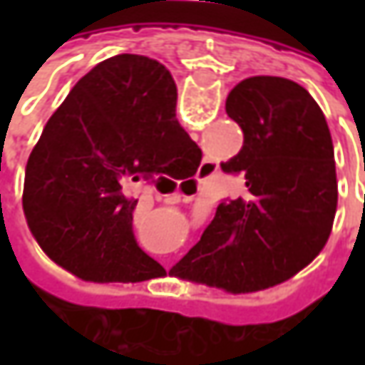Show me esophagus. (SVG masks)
<instances>
[{
    "label": "esophagus",
    "instance_id": "34e87169",
    "mask_svg": "<svg viewBox=\"0 0 365 365\" xmlns=\"http://www.w3.org/2000/svg\"><path fill=\"white\" fill-rule=\"evenodd\" d=\"M207 170H211V164H207V162H203V173H207Z\"/></svg>",
    "mask_w": 365,
    "mask_h": 365
}]
</instances>
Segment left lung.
Segmentation results:
<instances>
[{
	"label": "left lung",
	"instance_id": "1",
	"mask_svg": "<svg viewBox=\"0 0 365 365\" xmlns=\"http://www.w3.org/2000/svg\"><path fill=\"white\" fill-rule=\"evenodd\" d=\"M225 111L242 128L244 146L221 168L242 173L247 192L219 205L173 272L245 294L284 282L323 250L337 207L335 154L321 107L290 78H244ZM299 239L307 245L292 252Z\"/></svg>",
	"mask_w": 365,
	"mask_h": 365
}]
</instances>
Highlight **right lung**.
<instances>
[{"mask_svg":"<svg viewBox=\"0 0 365 365\" xmlns=\"http://www.w3.org/2000/svg\"><path fill=\"white\" fill-rule=\"evenodd\" d=\"M192 162L199 166L201 150L176 120L170 71L142 54L111 56L71 89L28 158V227L78 278L138 282L154 259L133 240L138 201L121 189L158 175L178 178Z\"/></svg>","mask_w":365,"mask_h":365,"instance_id":"1","label":"right lung"}]
</instances>
